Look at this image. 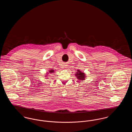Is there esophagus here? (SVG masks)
Segmentation results:
<instances>
[{
	"mask_svg": "<svg viewBox=\"0 0 132 132\" xmlns=\"http://www.w3.org/2000/svg\"><path fill=\"white\" fill-rule=\"evenodd\" d=\"M64 67H65V68H66L67 66V65H66V64H64Z\"/></svg>",
	"mask_w": 132,
	"mask_h": 132,
	"instance_id": "1",
	"label": "esophagus"
}]
</instances>
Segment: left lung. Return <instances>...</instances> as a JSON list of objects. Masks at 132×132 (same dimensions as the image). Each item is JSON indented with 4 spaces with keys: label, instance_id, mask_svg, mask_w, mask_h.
Masks as SVG:
<instances>
[{
    "label": "left lung",
    "instance_id": "1",
    "mask_svg": "<svg viewBox=\"0 0 132 132\" xmlns=\"http://www.w3.org/2000/svg\"><path fill=\"white\" fill-rule=\"evenodd\" d=\"M76 76L77 77V78L78 79V80H84L85 79V78L86 77L85 76V74L83 72L80 71L79 70H77V72H76L75 74Z\"/></svg>",
    "mask_w": 132,
    "mask_h": 132
}]
</instances>
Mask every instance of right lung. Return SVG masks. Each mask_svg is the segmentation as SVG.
Wrapping results in <instances>:
<instances>
[{"label":"right lung","instance_id":"1","mask_svg":"<svg viewBox=\"0 0 132 132\" xmlns=\"http://www.w3.org/2000/svg\"><path fill=\"white\" fill-rule=\"evenodd\" d=\"M50 73H53V72H54V71L53 70H50Z\"/></svg>","mask_w":132,"mask_h":132}]
</instances>
